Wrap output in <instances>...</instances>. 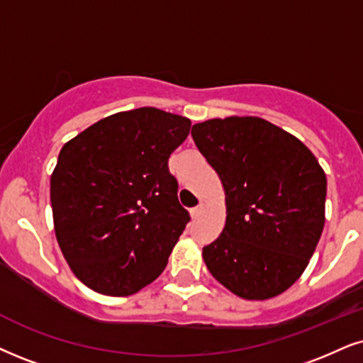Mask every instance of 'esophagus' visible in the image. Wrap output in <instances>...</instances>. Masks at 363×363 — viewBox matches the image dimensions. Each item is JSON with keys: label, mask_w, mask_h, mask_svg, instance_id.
<instances>
[{"label": "esophagus", "mask_w": 363, "mask_h": 363, "mask_svg": "<svg viewBox=\"0 0 363 363\" xmlns=\"http://www.w3.org/2000/svg\"><path fill=\"white\" fill-rule=\"evenodd\" d=\"M203 210H205V203H200V205H196L195 208H191V210H190V212H191V217L196 218V217L200 216V213L203 212Z\"/></svg>", "instance_id": "34e87169"}]
</instances>
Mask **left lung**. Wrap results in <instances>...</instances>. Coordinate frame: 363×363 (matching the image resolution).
<instances>
[{"mask_svg":"<svg viewBox=\"0 0 363 363\" xmlns=\"http://www.w3.org/2000/svg\"><path fill=\"white\" fill-rule=\"evenodd\" d=\"M191 138L225 190V227L202 252L208 271L242 299L284 293L323 232L326 177L318 160L296 136L254 116L203 121Z\"/></svg>","mask_w":363,"mask_h":363,"instance_id":"obj_1","label":"left lung"}]
</instances>
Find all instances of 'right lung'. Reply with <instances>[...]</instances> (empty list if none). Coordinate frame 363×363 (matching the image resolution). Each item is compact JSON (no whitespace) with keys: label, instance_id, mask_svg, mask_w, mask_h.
I'll return each mask as SVG.
<instances>
[{"label":"right lung","instance_id":"right-lung-1","mask_svg":"<svg viewBox=\"0 0 363 363\" xmlns=\"http://www.w3.org/2000/svg\"><path fill=\"white\" fill-rule=\"evenodd\" d=\"M190 126L183 116L140 107L97 121L60 150L50 177L53 229L87 288L129 296L167 267L190 220L168 158Z\"/></svg>","mask_w":363,"mask_h":363}]
</instances>
